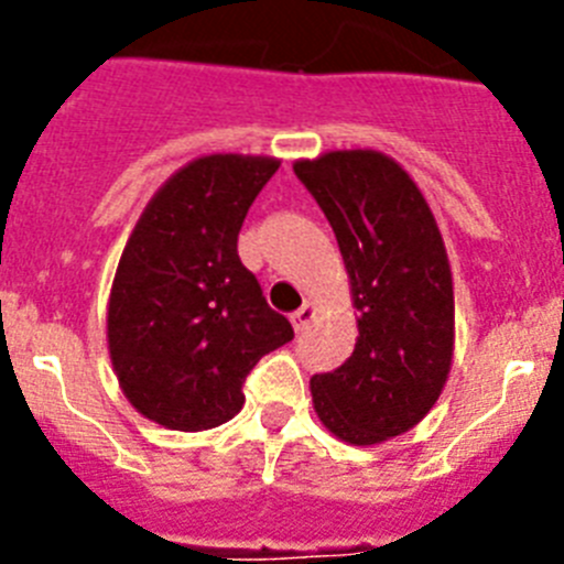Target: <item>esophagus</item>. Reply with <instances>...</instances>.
Segmentation results:
<instances>
[{
    "instance_id": "1",
    "label": "esophagus",
    "mask_w": 564,
    "mask_h": 564,
    "mask_svg": "<svg viewBox=\"0 0 564 564\" xmlns=\"http://www.w3.org/2000/svg\"><path fill=\"white\" fill-rule=\"evenodd\" d=\"M313 318H316V307H313L311 302H305V305L299 307V311L291 316L293 330H296V333H305L307 327L313 325Z\"/></svg>"
}]
</instances>
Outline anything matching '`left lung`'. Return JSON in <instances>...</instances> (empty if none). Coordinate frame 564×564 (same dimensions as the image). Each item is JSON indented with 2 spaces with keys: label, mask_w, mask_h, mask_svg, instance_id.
<instances>
[{
  "label": "left lung",
  "mask_w": 564,
  "mask_h": 564,
  "mask_svg": "<svg viewBox=\"0 0 564 564\" xmlns=\"http://www.w3.org/2000/svg\"><path fill=\"white\" fill-rule=\"evenodd\" d=\"M293 172L325 212L358 311L356 350L311 378L318 421L344 443L410 432L441 398L455 350V293L421 188L376 149L325 152Z\"/></svg>",
  "instance_id": "obj_1"
}]
</instances>
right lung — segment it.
<instances>
[{"label": "right lung", "instance_id": "add662e5", "mask_svg": "<svg viewBox=\"0 0 564 564\" xmlns=\"http://www.w3.org/2000/svg\"><path fill=\"white\" fill-rule=\"evenodd\" d=\"M276 169L262 154L197 158L158 188L123 248L109 358L129 403L166 430L231 421L248 372L293 338L237 253L248 208Z\"/></svg>", "mask_w": 564, "mask_h": 564}]
</instances>
